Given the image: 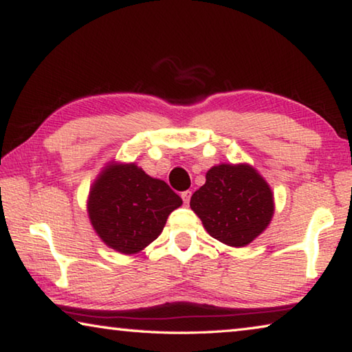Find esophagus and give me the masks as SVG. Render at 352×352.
<instances>
[{"label":"esophagus","instance_id":"esophagus-1","mask_svg":"<svg viewBox=\"0 0 352 352\" xmlns=\"http://www.w3.org/2000/svg\"><path fill=\"white\" fill-rule=\"evenodd\" d=\"M182 199L184 201V205H188L190 200V190H184V192H182Z\"/></svg>","mask_w":352,"mask_h":352}]
</instances>
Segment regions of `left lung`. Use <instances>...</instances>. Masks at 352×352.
<instances>
[{
  "instance_id": "1",
  "label": "left lung",
  "mask_w": 352,
  "mask_h": 352,
  "mask_svg": "<svg viewBox=\"0 0 352 352\" xmlns=\"http://www.w3.org/2000/svg\"><path fill=\"white\" fill-rule=\"evenodd\" d=\"M190 208L214 239L245 247L267 228L273 216V194L247 164L214 166L206 183L190 197Z\"/></svg>"
}]
</instances>
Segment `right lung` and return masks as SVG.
<instances>
[{
	"label": "right lung",
	"instance_id": "right-lung-1",
	"mask_svg": "<svg viewBox=\"0 0 352 352\" xmlns=\"http://www.w3.org/2000/svg\"><path fill=\"white\" fill-rule=\"evenodd\" d=\"M183 204L168 183L135 164L107 168L90 192V220L107 245L132 254L162 233L169 214Z\"/></svg>",
	"mask_w": 352,
	"mask_h": 352
}]
</instances>
